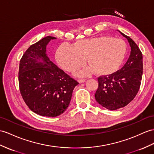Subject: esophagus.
Wrapping results in <instances>:
<instances>
[{"label":"esophagus","instance_id":"obj_1","mask_svg":"<svg viewBox=\"0 0 154 154\" xmlns=\"http://www.w3.org/2000/svg\"><path fill=\"white\" fill-rule=\"evenodd\" d=\"M78 81V82H79V83H82V82H85V79H79Z\"/></svg>","mask_w":154,"mask_h":154}]
</instances>
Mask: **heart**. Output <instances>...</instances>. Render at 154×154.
<instances>
[{"label": "heart", "instance_id": "obj_1", "mask_svg": "<svg viewBox=\"0 0 154 154\" xmlns=\"http://www.w3.org/2000/svg\"><path fill=\"white\" fill-rule=\"evenodd\" d=\"M126 45L121 39L100 36L78 41L73 45L63 43L57 49L56 57L65 70L74 72L86 62L90 66L78 72L86 76L95 71L100 75L111 74L122 65L126 55Z\"/></svg>", "mask_w": 154, "mask_h": 154}]
</instances>
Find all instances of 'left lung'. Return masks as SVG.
<instances>
[{
    "label": "left lung",
    "instance_id": "left-lung-1",
    "mask_svg": "<svg viewBox=\"0 0 154 154\" xmlns=\"http://www.w3.org/2000/svg\"><path fill=\"white\" fill-rule=\"evenodd\" d=\"M128 40L130 56L117 72L98 78L99 87L95 94L97 102L110 110L127 106L137 95L142 80L143 64L142 54L137 44L129 36L121 32Z\"/></svg>",
    "mask_w": 154,
    "mask_h": 154
}]
</instances>
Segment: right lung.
I'll use <instances>...</instances> for the list:
<instances>
[{
  "mask_svg": "<svg viewBox=\"0 0 154 154\" xmlns=\"http://www.w3.org/2000/svg\"><path fill=\"white\" fill-rule=\"evenodd\" d=\"M55 37L48 36L31 45L22 56L19 86L26 104L42 116L56 117L68 108L78 82L51 61L46 46Z\"/></svg>",
  "mask_w": 154,
  "mask_h": 154,
  "instance_id": "obj_1",
  "label": "right lung"
}]
</instances>
